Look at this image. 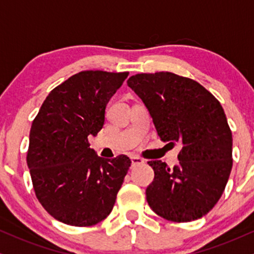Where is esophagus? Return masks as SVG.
Segmentation results:
<instances>
[{"label":"esophagus","instance_id":"1","mask_svg":"<svg viewBox=\"0 0 254 254\" xmlns=\"http://www.w3.org/2000/svg\"><path fill=\"white\" fill-rule=\"evenodd\" d=\"M131 163H132V166H136V165L143 164L144 160L138 156H132V157H131Z\"/></svg>","mask_w":254,"mask_h":254}]
</instances>
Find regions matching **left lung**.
Instances as JSON below:
<instances>
[{
    "label": "left lung",
    "instance_id": "obj_1",
    "mask_svg": "<svg viewBox=\"0 0 254 254\" xmlns=\"http://www.w3.org/2000/svg\"><path fill=\"white\" fill-rule=\"evenodd\" d=\"M127 85L143 101L163 142L179 143V164L147 162L155 171L146 188L153 212L186 223L212 210L232 170V132L219 101L191 78L160 71L137 73Z\"/></svg>",
    "mask_w": 254,
    "mask_h": 254
}]
</instances>
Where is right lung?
I'll return each instance as SVG.
<instances>
[{"mask_svg": "<svg viewBox=\"0 0 254 254\" xmlns=\"http://www.w3.org/2000/svg\"><path fill=\"white\" fill-rule=\"evenodd\" d=\"M129 72L81 71L51 90L29 134L27 164L35 194L55 219L91 226L114 207L131 160L98 157L89 134L103 127L108 102Z\"/></svg>", "mask_w": 254, "mask_h": 254, "instance_id": "right-lung-1", "label": "right lung"}]
</instances>
